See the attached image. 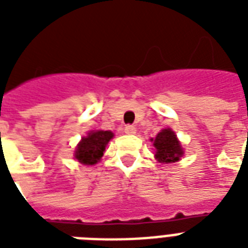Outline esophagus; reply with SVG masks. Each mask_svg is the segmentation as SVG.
Wrapping results in <instances>:
<instances>
[{
	"label": "esophagus",
	"mask_w": 248,
	"mask_h": 248,
	"mask_svg": "<svg viewBox=\"0 0 248 248\" xmlns=\"http://www.w3.org/2000/svg\"><path fill=\"white\" fill-rule=\"evenodd\" d=\"M124 132H126L127 135H134V134H136V127L135 126H132V124H127V126L124 127Z\"/></svg>",
	"instance_id": "1"
}]
</instances>
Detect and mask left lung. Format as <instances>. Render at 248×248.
I'll use <instances>...</instances> for the list:
<instances>
[{
    "label": "left lung",
    "instance_id": "left-lung-1",
    "mask_svg": "<svg viewBox=\"0 0 248 248\" xmlns=\"http://www.w3.org/2000/svg\"><path fill=\"white\" fill-rule=\"evenodd\" d=\"M153 145L157 149L155 158L161 163L176 162L181 155H184L183 148H181L179 140L176 139L175 132L171 128H165L159 132L158 135L155 136Z\"/></svg>",
    "mask_w": 248,
    "mask_h": 248
}]
</instances>
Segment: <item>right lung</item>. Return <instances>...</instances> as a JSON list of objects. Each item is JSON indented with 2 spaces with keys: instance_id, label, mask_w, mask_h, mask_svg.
I'll return each instance as SVG.
<instances>
[{
  "instance_id": "add662e5",
  "label": "right lung",
  "mask_w": 248,
  "mask_h": 248,
  "mask_svg": "<svg viewBox=\"0 0 248 248\" xmlns=\"http://www.w3.org/2000/svg\"><path fill=\"white\" fill-rule=\"evenodd\" d=\"M113 138L110 131H91L86 138H82L75 152L76 159L83 165H95L104 155L105 147Z\"/></svg>"
}]
</instances>
